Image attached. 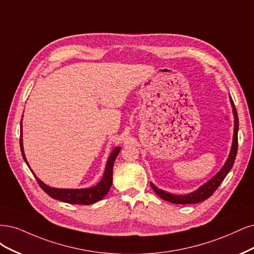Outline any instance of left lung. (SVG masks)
Listing matches in <instances>:
<instances>
[{
	"mask_svg": "<svg viewBox=\"0 0 254 254\" xmlns=\"http://www.w3.org/2000/svg\"><path fill=\"white\" fill-rule=\"evenodd\" d=\"M230 101L232 104L233 114H234V135H233V142H232L231 152H230V154H229V157L225 163V166L223 167V169L220 170L213 178H211L208 183L202 185L198 190H196V191H194L190 194H187V195H174L171 193H167L165 191L158 189V188L155 187L153 184H151V187L153 188V190L157 193L159 197H161L162 199H165L167 201L173 202V203H179V204L197 203V202L203 201L207 198H209L210 196L216 191L219 185L223 183L225 177L228 175L231 168L233 167V163H234L236 153H237V146H239V142H237V132H239V117H237V112H236V109L234 106L232 98H230Z\"/></svg>",
	"mask_w": 254,
	"mask_h": 254,
	"instance_id": "8db88e82",
	"label": "left lung"
}]
</instances>
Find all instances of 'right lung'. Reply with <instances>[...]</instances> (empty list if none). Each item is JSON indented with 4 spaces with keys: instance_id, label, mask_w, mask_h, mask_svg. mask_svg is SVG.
<instances>
[{
    "instance_id": "obj_1",
    "label": "right lung",
    "mask_w": 254,
    "mask_h": 254,
    "mask_svg": "<svg viewBox=\"0 0 254 254\" xmlns=\"http://www.w3.org/2000/svg\"><path fill=\"white\" fill-rule=\"evenodd\" d=\"M20 146H21V152L22 156L25 160V162H28L26 160L25 155H24L23 151V144H22V124H21V135H20ZM120 152V148H115L114 151L111 153L108 163H106L104 175L101 179V182L96 185L93 188H89V189H56V188L48 187L45 184L40 181L39 178L36 177V181L38 182L39 186L42 188V190L47 193L54 199H58L60 201L68 202V203H76V204H92L96 201L102 199L104 196L108 194L110 188L112 186L113 182V167L114 162L117 157V155ZM29 168V166H28ZM31 171V170H30ZM32 172V171H31ZM34 173V172H32Z\"/></svg>"
}]
</instances>
